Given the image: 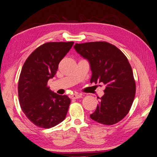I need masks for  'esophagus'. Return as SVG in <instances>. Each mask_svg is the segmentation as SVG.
I'll use <instances>...</instances> for the list:
<instances>
[{
  "label": "esophagus",
  "mask_w": 157,
  "mask_h": 157,
  "mask_svg": "<svg viewBox=\"0 0 157 157\" xmlns=\"http://www.w3.org/2000/svg\"><path fill=\"white\" fill-rule=\"evenodd\" d=\"M71 99H79V98H81L82 96L81 94H74L72 95L71 96Z\"/></svg>",
  "instance_id": "1"
}]
</instances>
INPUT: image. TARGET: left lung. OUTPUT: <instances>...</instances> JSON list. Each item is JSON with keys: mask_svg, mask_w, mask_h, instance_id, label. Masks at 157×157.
<instances>
[{"mask_svg": "<svg viewBox=\"0 0 157 157\" xmlns=\"http://www.w3.org/2000/svg\"><path fill=\"white\" fill-rule=\"evenodd\" d=\"M74 48L90 64V83L105 86L104 96L90 118L100 124H116L129 112L135 97L136 82L127 58L106 42L76 44Z\"/></svg>", "mask_w": 157, "mask_h": 157, "instance_id": "left-lung-1", "label": "left lung"}]
</instances>
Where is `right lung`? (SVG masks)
<instances>
[{
  "mask_svg": "<svg viewBox=\"0 0 157 157\" xmlns=\"http://www.w3.org/2000/svg\"><path fill=\"white\" fill-rule=\"evenodd\" d=\"M73 44L74 42L43 44L22 67L18 83L19 104L28 119L37 127L49 129L65 119L71 100L51 91L47 83Z\"/></svg>",
  "mask_w": 157,
  "mask_h": 157,
  "instance_id": "obj_1",
  "label": "right lung"
}]
</instances>
